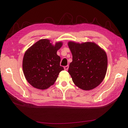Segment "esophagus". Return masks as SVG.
Listing matches in <instances>:
<instances>
[{
	"label": "esophagus",
	"mask_w": 128,
	"mask_h": 128,
	"mask_svg": "<svg viewBox=\"0 0 128 128\" xmlns=\"http://www.w3.org/2000/svg\"><path fill=\"white\" fill-rule=\"evenodd\" d=\"M68 68H69V66H64V70H68Z\"/></svg>",
	"instance_id": "obj_1"
}]
</instances>
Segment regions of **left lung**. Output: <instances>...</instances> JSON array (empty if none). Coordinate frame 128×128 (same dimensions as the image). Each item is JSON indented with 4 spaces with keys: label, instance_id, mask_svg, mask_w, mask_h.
I'll return each mask as SVG.
<instances>
[{
    "label": "left lung",
    "instance_id": "left-lung-1",
    "mask_svg": "<svg viewBox=\"0 0 128 128\" xmlns=\"http://www.w3.org/2000/svg\"><path fill=\"white\" fill-rule=\"evenodd\" d=\"M72 56L68 72L77 86L90 90L98 86L105 77L107 56L105 51L94 42L68 43Z\"/></svg>",
    "mask_w": 128,
    "mask_h": 128
}]
</instances>
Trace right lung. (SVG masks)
Listing matches in <instances>:
<instances>
[{
    "mask_svg": "<svg viewBox=\"0 0 128 128\" xmlns=\"http://www.w3.org/2000/svg\"><path fill=\"white\" fill-rule=\"evenodd\" d=\"M62 45L57 42L54 46L47 39L40 40L25 52L22 68L28 82L40 90H45L54 84L61 71L60 57L57 51Z\"/></svg>",
    "mask_w": 128,
    "mask_h": 128,
    "instance_id": "add662e5",
    "label": "right lung"
}]
</instances>
